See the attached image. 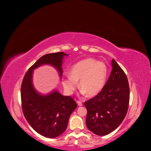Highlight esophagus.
Instances as JSON below:
<instances>
[{
    "instance_id": "obj_1",
    "label": "esophagus",
    "mask_w": 151,
    "mask_h": 151,
    "mask_svg": "<svg viewBox=\"0 0 151 151\" xmlns=\"http://www.w3.org/2000/svg\"><path fill=\"white\" fill-rule=\"evenodd\" d=\"M76 103H77V104H78V105L79 106H83V103H82V101H76Z\"/></svg>"
}]
</instances>
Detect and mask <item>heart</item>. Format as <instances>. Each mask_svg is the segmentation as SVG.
<instances>
[{"label": "heart", "mask_w": 151, "mask_h": 151, "mask_svg": "<svg viewBox=\"0 0 151 151\" xmlns=\"http://www.w3.org/2000/svg\"><path fill=\"white\" fill-rule=\"evenodd\" d=\"M108 70L105 63L88 58L77 62L70 70V75L62 80L63 88L68 94H72L78 86L83 95L89 97L98 95L105 85Z\"/></svg>", "instance_id": "obj_1"}]
</instances>
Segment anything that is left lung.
<instances>
[{
  "label": "left lung",
  "instance_id": "left-lung-1",
  "mask_svg": "<svg viewBox=\"0 0 151 151\" xmlns=\"http://www.w3.org/2000/svg\"><path fill=\"white\" fill-rule=\"evenodd\" d=\"M112 70L102 91L84 102L88 111L87 127L99 136L116 130L126 116L129 104L130 89L127 78L114 59Z\"/></svg>",
  "mask_w": 151,
  "mask_h": 151
}]
</instances>
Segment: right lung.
<instances>
[{"label": "right lung", "instance_id": "1", "mask_svg": "<svg viewBox=\"0 0 151 151\" xmlns=\"http://www.w3.org/2000/svg\"><path fill=\"white\" fill-rule=\"evenodd\" d=\"M67 55L63 52L43 55L28 70L22 82L21 97L24 116L35 131L46 138L58 137L65 132L77 104L71 97L62 96L57 89L47 94L38 92L33 84L34 70L49 65L57 70L61 78L63 59Z\"/></svg>", "mask_w": 151, "mask_h": 151}]
</instances>
